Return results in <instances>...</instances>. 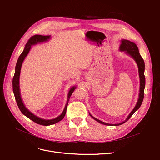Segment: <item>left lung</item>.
<instances>
[{"instance_id":"8db88e82","label":"left lung","mask_w":160,"mask_h":160,"mask_svg":"<svg viewBox=\"0 0 160 160\" xmlns=\"http://www.w3.org/2000/svg\"><path fill=\"white\" fill-rule=\"evenodd\" d=\"M121 45L119 47V50L121 51H124L126 54L128 55L129 56H131L135 62H137L138 65V73H139V78H140V89H139V94H138V99L137 104H136L135 107L132 109V111L130 113L128 116L127 117V119L120 122V123H117V124H109V123H106L102 121H100L94 117H93L90 113V115L93 118L94 120H96L98 122L103 124V125H114V126H119L122 125L124 122H127L130 118L131 117V116L134 114L135 111H137L141 106L142 103L143 102V99L144 96V88H145V76H144V70H145V64L144 61L143 60V58H142L137 45H136L134 43L132 42V41L127 40V39H122L121 41Z\"/></svg>"}]
</instances>
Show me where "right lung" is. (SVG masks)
<instances>
[{"label":"right lung","instance_id":"right-lung-1","mask_svg":"<svg viewBox=\"0 0 160 160\" xmlns=\"http://www.w3.org/2000/svg\"><path fill=\"white\" fill-rule=\"evenodd\" d=\"M51 39V35H35L32 36L30 39H29L26 43L25 48L23 49L22 54L20 55L18 59V61L16 64L15 67V73L14 76L13 77L12 80V88H13V92L14 94V97L16 99V101L17 103L18 106L21 111L23 115H24L26 117L29 118V119H31L35 123H38L39 125H43V126H49L53 125V124H55L60 121H61L64 117L65 116L67 112V108L68 103L69 101V99L72 95V93L74 91V90L76 88V86H74L70 88L68 93V97H67V102L66 105H65V107L64 108V110L62 113L58 116L57 117L55 118V119H41V118L36 116L34 115L30 111H29L25 105L23 104V102L22 101V99L21 98V94H20V71H21V67L22 64L23 63V61H24L26 57L28 55V52L30 51L32 46L36 45L38 43H41L46 42V41H48L49 39Z\"/></svg>","mask_w":160,"mask_h":160}]
</instances>
